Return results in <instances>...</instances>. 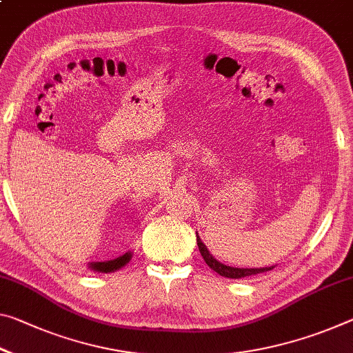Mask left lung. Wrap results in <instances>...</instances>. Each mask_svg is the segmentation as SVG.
Returning <instances> with one entry per match:
<instances>
[{"label":"left lung","mask_w":353,"mask_h":353,"mask_svg":"<svg viewBox=\"0 0 353 353\" xmlns=\"http://www.w3.org/2000/svg\"><path fill=\"white\" fill-rule=\"evenodd\" d=\"M196 242H198V248L201 251V256H203V259L205 261V264L209 265L212 270L216 272L218 275L225 276V278H232V279H239V278H247V276H253L257 275V273H264L272 270V268L275 267H262V268H239V267H229L221 264L220 261H216L214 256L209 253V250H207L205 245L201 242V239L196 232Z\"/></svg>","instance_id":"left-lung-1"}]
</instances>
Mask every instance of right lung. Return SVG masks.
I'll list each match as a JSON object with an SVG mask.
<instances>
[{
    "label": "right lung",
    "instance_id": "add662e5",
    "mask_svg": "<svg viewBox=\"0 0 353 353\" xmlns=\"http://www.w3.org/2000/svg\"><path fill=\"white\" fill-rule=\"evenodd\" d=\"M132 259V253H125L119 257H116L113 261H105V262H91L89 264V268L94 272H100V273H110L114 270H119V268L124 267L128 261Z\"/></svg>",
    "mask_w": 353,
    "mask_h": 353
}]
</instances>
